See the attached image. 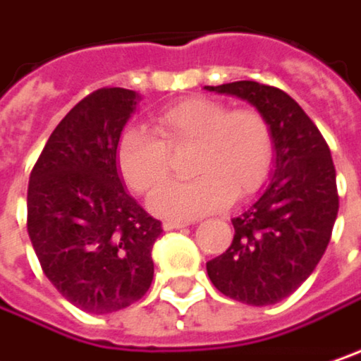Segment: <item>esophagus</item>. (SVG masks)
<instances>
[{"label":"esophagus","instance_id":"esophagus-1","mask_svg":"<svg viewBox=\"0 0 361 361\" xmlns=\"http://www.w3.org/2000/svg\"><path fill=\"white\" fill-rule=\"evenodd\" d=\"M188 221H165L163 223V228L165 231H176V228H183V226H188Z\"/></svg>","mask_w":361,"mask_h":361}]
</instances>
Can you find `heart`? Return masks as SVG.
I'll return each mask as SVG.
<instances>
[{
  "label": "heart",
  "mask_w": 361,
  "mask_h": 361,
  "mask_svg": "<svg viewBox=\"0 0 361 361\" xmlns=\"http://www.w3.org/2000/svg\"><path fill=\"white\" fill-rule=\"evenodd\" d=\"M155 133L128 126L116 145L124 181L145 194L169 173V149L194 145L188 181L155 190L149 206L163 219L190 221L255 194L274 163V133L257 110H231L223 102L192 97L161 110Z\"/></svg>",
  "instance_id": "b5f03b06"
}]
</instances>
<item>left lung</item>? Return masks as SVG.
Listing matches in <instances>:
<instances>
[{
    "label": "left lung",
    "mask_w": 361,
    "mask_h": 361,
    "mask_svg": "<svg viewBox=\"0 0 361 361\" xmlns=\"http://www.w3.org/2000/svg\"><path fill=\"white\" fill-rule=\"evenodd\" d=\"M206 90L241 97L264 114L276 151L271 180L233 219V243L206 264V271L233 300L276 305L307 280L327 249L339 210L331 151L305 110L278 87L233 81Z\"/></svg>",
    "instance_id": "8db88e82"
}]
</instances>
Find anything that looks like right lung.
Returning a JSON list of instances; mask_svg holds the SVG:
<instances>
[{"label":"right lung","mask_w":361,"mask_h":361,"mask_svg":"<svg viewBox=\"0 0 361 361\" xmlns=\"http://www.w3.org/2000/svg\"><path fill=\"white\" fill-rule=\"evenodd\" d=\"M140 96L102 87L59 122L28 183V235L44 276L77 308L108 314L153 282L163 228L126 190L116 145Z\"/></svg>","instance_id":"right-lung-1"}]
</instances>
